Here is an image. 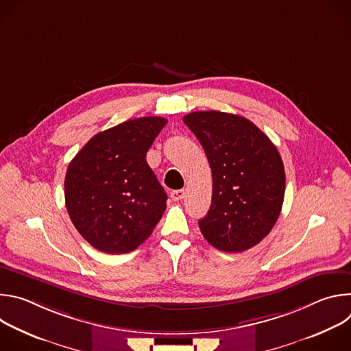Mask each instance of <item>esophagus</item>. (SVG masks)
I'll list each match as a JSON object with an SVG mask.
<instances>
[{"label":"esophagus","mask_w":351,"mask_h":351,"mask_svg":"<svg viewBox=\"0 0 351 351\" xmlns=\"http://www.w3.org/2000/svg\"><path fill=\"white\" fill-rule=\"evenodd\" d=\"M184 195H186V191H184L183 189H180V190H173V191L171 193V197H172L173 202H179V199L184 198Z\"/></svg>","instance_id":"obj_1"}]
</instances>
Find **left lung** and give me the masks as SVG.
I'll return each instance as SVG.
<instances>
[{
  "mask_svg": "<svg viewBox=\"0 0 351 351\" xmlns=\"http://www.w3.org/2000/svg\"><path fill=\"white\" fill-rule=\"evenodd\" d=\"M183 122L213 171L211 207L198 221L199 230L221 252H245L271 232L282 210L286 178L278 148L239 115L197 111Z\"/></svg>",
  "mask_w": 351,
  "mask_h": 351,
  "instance_id": "left-lung-1",
  "label": "left lung"
}]
</instances>
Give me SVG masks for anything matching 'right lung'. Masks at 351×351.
I'll list each match as a JSON object with an SVG mask.
<instances>
[{"mask_svg":"<svg viewBox=\"0 0 351 351\" xmlns=\"http://www.w3.org/2000/svg\"><path fill=\"white\" fill-rule=\"evenodd\" d=\"M143 117L93 136L71 161L65 204L72 223L94 248L125 254L153 233L168 195L145 154L167 125Z\"/></svg>","mask_w":351,"mask_h":351,"instance_id":"obj_1","label":"right lung"}]
</instances>
